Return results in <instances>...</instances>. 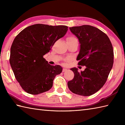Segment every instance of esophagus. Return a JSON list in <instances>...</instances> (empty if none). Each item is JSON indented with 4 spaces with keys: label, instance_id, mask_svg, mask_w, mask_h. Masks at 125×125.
Instances as JSON below:
<instances>
[{
    "label": "esophagus",
    "instance_id": "1",
    "mask_svg": "<svg viewBox=\"0 0 125 125\" xmlns=\"http://www.w3.org/2000/svg\"><path fill=\"white\" fill-rule=\"evenodd\" d=\"M67 70V69L66 68H63V70H62V72L64 73V72H65V71H66Z\"/></svg>",
    "mask_w": 125,
    "mask_h": 125
}]
</instances>
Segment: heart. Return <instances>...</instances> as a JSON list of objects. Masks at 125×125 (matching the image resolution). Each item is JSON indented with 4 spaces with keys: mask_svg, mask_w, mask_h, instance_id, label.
I'll use <instances>...</instances> for the list:
<instances>
[{
    "mask_svg": "<svg viewBox=\"0 0 125 125\" xmlns=\"http://www.w3.org/2000/svg\"><path fill=\"white\" fill-rule=\"evenodd\" d=\"M67 41H78V40L75 36L71 35L69 36L67 38Z\"/></svg>",
    "mask_w": 125,
    "mask_h": 125,
    "instance_id": "heart-1",
    "label": "heart"
}]
</instances>
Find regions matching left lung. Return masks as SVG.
I'll return each instance as SVG.
<instances>
[{
  "instance_id": "8db88e82",
  "label": "left lung",
  "mask_w": 125,
  "mask_h": 125,
  "mask_svg": "<svg viewBox=\"0 0 125 125\" xmlns=\"http://www.w3.org/2000/svg\"><path fill=\"white\" fill-rule=\"evenodd\" d=\"M69 28L81 44L78 64L86 68L81 72L71 68L74 77L68 86L73 94L89 96L99 91L107 81L113 64L112 44L106 34L96 27L82 25Z\"/></svg>"
}]
</instances>
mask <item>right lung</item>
<instances>
[{
    "label": "right lung",
    "instance_id": "add662e5",
    "mask_svg": "<svg viewBox=\"0 0 125 125\" xmlns=\"http://www.w3.org/2000/svg\"><path fill=\"white\" fill-rule=\"evenodd\" d=\"M68 28L35 24L26 27L15 38L10 47V63L16 79L28 94H38L48 91L56 76L62 73L60 65H50L43 56L65 35Z\"/></svg>",
    "mask_w": 125,
    "mask_h": 125
}]
</instances>
